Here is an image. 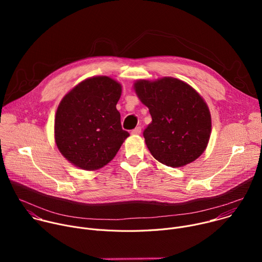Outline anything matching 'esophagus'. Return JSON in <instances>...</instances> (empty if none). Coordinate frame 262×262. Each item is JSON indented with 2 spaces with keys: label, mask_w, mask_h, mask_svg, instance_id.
I'll use <instances>...</instances> for the list:
<instances>
[{
  "label": "esophagus",
  "mask_w": 262,
  "mask_h": 262,
  "mask_svg": "<svg viewBox=\"0 0 262 262\" xmlns=\"http://www.w3.org/2000/svg\"><path fill=\"white\" fill-rule=\"evenodd\" d=\"M140 134H141V127L140 126H138V127H136L135 129L132 130V135H140Z\"/></svg>",
  "instance_id": "1"
}]
</instances>
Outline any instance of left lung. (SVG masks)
<instances>
[{
    "label": "left lung",
    "mask_w": 262,
    "mask_h": 262,
    "mask_svg": "<svg viewBox=\"0 0 262 262\" xmlns=\"http://www.w3.org/2000/svg\"><path fill=\"white\" fill-rule=\"evenodd\" d=\"M134 88L152 118L143 133L152 157L172 168L197 160L206 149L211 132L209 110L200 94L169 77L154 82L140 80Z\"/></svg>",
    "instance_id": "left-lung-1"
}]
</instances>
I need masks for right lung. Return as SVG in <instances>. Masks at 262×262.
<instances>
[{"label": "right lung", "mask_w": 262, "mask_h": 262, "mask_svg": "<svg viewBox=\"0 0 262 262\" xmlns=\"http://www.w3.org/2000/svg\"><path fill=\"white\" fill-rule=\"evenodd\" d=\"M121 91L115 80L93 77L63 97L55 117V141L72 165L93 171L115 158L129 136L116 108Z\"/></svg>", "instance_id": "1"}]
</instances>
